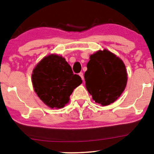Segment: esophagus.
<instances>
[{"instance_id":"obj_1","label":"esophagus","mask_w":154,"mask_h":154,"mask_svg":"<svg viewBox=\"0 0 154 154\" xmlns=\"http://www.w3.org/2000/svg\"><path fill=\"white\" fill-rule=\"evenodd\" d=\"M79 75H80V76H81V78L82 79V80H83V79H84V75H83V72L79 73Z\"/></svg>"}]
</instances>
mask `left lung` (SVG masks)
Returning a JSON list of instances; mask_svg holds the SVG:
<instances>
[{"instance_id":"obj_1","label":"left lung","mask_w":154,"mask_h":154,"mask_svg":"<svg viewBox=\"0 0 154 154\" xmlns=\"http://www.w3.org/2000/svg\"><path fill=\"white\" fill-rule=\"evenodd\" d=\"M85 72V85L94 102L102 106L114 102L127 84L125 66L112 52L104 50L90 57Z\"/></svg>"}]
</instances>
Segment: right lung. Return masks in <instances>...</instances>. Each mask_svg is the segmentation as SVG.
I'll list each match as a JSON object with an SVG mask.
<instances>
[{
	"mask_svg": "<svg viewBox=\"0 0 154 154\" xmlns=\"http://www.w3.org/2000/svg\"><path fill=\"white\" fill-rule=\"evenodd\" d=\"M82 82L79 75L73 74L65 59L56 54L44 57L33 71L32 83L35 92L51 108L64 107L73 90Z\"/></svg>",
	"mask_w": 154,
	"mask_h": 154,
	"instance_id": "right-lung-1",
	"label": "right lung"
}]
</instances>
